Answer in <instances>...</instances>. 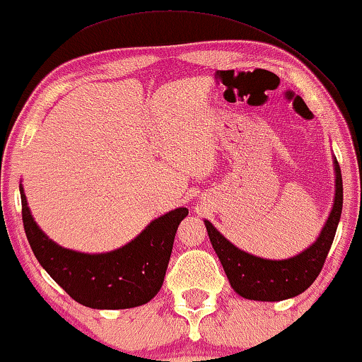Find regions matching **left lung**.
Segmentation results:
<instances>
[{
	"mask_svg": "<svg viewBox=\"0 0 362 362\" xmlns=\"http://www.w3.org/2000/svg\"><path fill=\"white\" fill-rule=\"evenodd\" d=\"M333 164L336 193L332 213L317 241L297 256L282 259V261L252 256L238 249L210 221L205 220L211 246L221 261L234 292L244 298L259 300V302H281L285 298L297 297L315 282V279L322 272L325 259L333 244L341 210H343L341 169L336 159Z\"/></svg>",
	"mask_w": 362,
	"mask_h": 362,
	"instance_id": "1",
	"label": "left lung"
}]
</instances>
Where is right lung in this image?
I'll return each instance as SVG.
<instances>
[{"mask_svg":"<svg viewBox=\"0 0 362 362\" xmlns=\"http://www.w3.org/2000/svg\"><path fill=\"white\" fill-rule=\"evenodd\" d=\"M19 192L24 231L34 256L75 302L96 310H119L139 307L156 297L164 284L177 228L188 215L187 208L156 218L123 247L85 254L45 236L30 215L23 185Z\"/></svg>","mask_w":362,"mask_h":362,"instance_id":"obj_1","label":"right lung"}]
</instances>
